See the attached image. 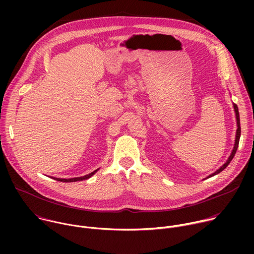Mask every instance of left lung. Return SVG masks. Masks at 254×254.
Returning <instances> with one entry per match:
<instances>
[{
  "label": "left lung",
  "instance_id": "left-lung-1",
  "mask_svg": "<svg viewBox=\"0 0 254 254\" xmlns=\"http://www.w3.org/2000/svg\"><path fill=\"white\" fill-rule=\"evenodd\" d=\"M234 111H235V114H236V120H237V130H236V138H235V144H234V149H233V151H232V153H231V155H230V157H229V159H228V161L219 169V170H217L215 173H213L212 175H210L209 176V178L210 177H212V176H215V175H217V174H219L220 172H222L228 165H229V163L232 161V159L234 158V156H235V154H236V151H237V148H238V143H239V138H240V133H241V127H240V121H239V113H238V108H237V105L236 104H234Z\"/></svg>",
  "mask_w": 254,
  "mask_h": 254
}]
</instances>
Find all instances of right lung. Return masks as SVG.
I'll return each mask as SVG.
<instances>
[{
    "instance_id": "obj_1",
    "label": "right lung",
    "mask_w": 254,
    "mask_h": 254,
    "mask_svg": "<svg viewBox=\"0 0 254 254\" xmlns=\"http://www.w3.org/2000/svg\"><path fill=\"white\" fill-rule=\"evenodd\" d=\"M97 172V170L93 171L92 173L86 175V176H83V177H78V178H71V179H59V178H53L54 180L56 181H60V182H65V183H68V182H77V181H83V180H86L88 178H90L91 176H93L95 173Z\"/></svg>"
}]
</instances>
